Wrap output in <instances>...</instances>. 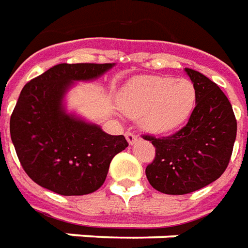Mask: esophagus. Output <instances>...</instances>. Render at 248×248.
Masks as SVG:
<instances>
[{
    "label": "esophagus",
    "mask_w": 248,
    "mask_h": 248,
    "mask_svg": "<svg viewBox=\"0 0 248 248\" xmlns=\"http://www.w3.org/2000/svg\"><path fill=\"white\" fill-rule=\"evenodd\" d=\"M124 137H126V140H127V142H129L130 145H134L135 142L138 140V135L135 134V133H133V131H127V133L124 134Z\"/></svg>",
    "instance_id": "34e87169"
}]
</instances>
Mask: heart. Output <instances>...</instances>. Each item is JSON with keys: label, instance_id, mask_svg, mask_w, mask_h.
Instances as JSON below:
<instances>
[{"label": "heart", "instance_id": "obj_1", "mask_svg": "<svg viewBox=\"0 0 248 248\" xmlns=\"http://www.w3.org/2000/svg\"><path fill=\"white\" fill-rule=\"evenodd\" d=\"M197 90L191 81L162 76H140L122 90L119 106L126 115L138 118L147 131L163 134L178 129L191 115Z\"/></svg>", "mask_w": 248, "mask_h": 248}]
</instances>
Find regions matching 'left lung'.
I'll use <instances>...</instances> for the list:
<instances>
[{
	"mask_svg": "<svg viewBox=\"0 0 248 248\" xmlns=\"http://www.w3.org/2000/svg\"><path fill=\"white\" fill-rule=\"evenodd\" d=\"M197 90V105L188 122L169 137L145 134L155 147L146 167L147 181L170 195L197 191L217 181L229 166L236 138L232 106L219 86L202 73L186 67Z\"/></svg>",
	"mask_w": 248,
	"mask_h": 248,
	"instance_id": "1",
	"label": "left lung"
}]
</instances>
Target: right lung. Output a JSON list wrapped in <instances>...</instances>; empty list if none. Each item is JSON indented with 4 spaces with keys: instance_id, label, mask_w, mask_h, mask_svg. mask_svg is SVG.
Instances as JSON below:
<instances>
[{
    "instance_id": "add662e5",
    "label": "right lung",
    "mask_w": 248,
    "mask_h": 248,
    "mask_svg": "<svg viewBox=\"0 0 248 248\" xmlns=\"http://www.w3.org/2000/svg\"><path fill=\"white\" fill-rule=\"evenodd\" d=\"M114 63H60L28 82L10 117V137L25 172L61 195L97 191L110 162L129 143L63 111L74 81L102 76Z\"/></svg>"
}]
</instances>
